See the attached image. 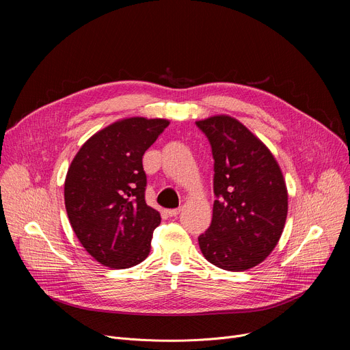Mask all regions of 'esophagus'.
Returning a JSON list of instances; mask_svg holds the SVG:
<instances>
[{"label":"esophagus","instance_id":"esophagus-1","mask_svg":"<svg viewBox=\"0 0 350 350\" xmlns=\"http://www.w3.org/2000/svg\"><path fill=\"white\" fill-rule=\"evenodd\" d=\"M180 211H181V208H172V210L165 211V214H167L169 217H177L180 214Z\"/></svg>","mask_w":350,"mask_h":350}]
</instances>
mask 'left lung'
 <instances>
[{"instance_id":"8db88e82","label":"left lung","mask_w":350,"mask_h":350,"mask_svg":"<svg viewBox=\"0 0 350 350\" xmlns=\"http://www.w3.org/2000/svg\"><path fill=\"white\" fill-rule=\"evenodd\" d=\"M214 159L213 219L198 237L213 265L245 271L262 262L278 244L288 213L282 172L268 147L226 115L196 122Z\"/></svg>"}]
</instances>
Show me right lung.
I'll return each instance as SVG.
<instances>
[{"label":"right lung","instance_id":"obj_1","mask_svg":"<svg viewBox=\"0 0 350 350\" xmlns=\"http://www.w3.org/2000/svg\"><path fill=\"white\" fill-rule=\"evenodd\" d=\"M167 126L165 119L115 122L85 142L69 165L68 218L83 248L105 267L131 268L150 252L161 218L146 204L142 159Z\"/></svg>","mask_w":350,"mask_h":350}]
</instances>
